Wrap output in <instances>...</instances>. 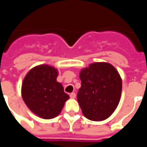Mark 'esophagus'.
Listing matches in <instances>:
<instances>
[{
    "mask_svg": "<svg viewBox=\"0 0 147 147\" xmlns=\"http://www.w3.org/2000/svg\"><path fill=\"white\" fill-rule=\"evenodd\" d=\"M70 98H76V93H71V94H70Z\"/></svg>",
    "mask_w": 147,
    "mask_h": 147,
    "instance_id": "1",
    "label": "esophagus"
}]
</instances>
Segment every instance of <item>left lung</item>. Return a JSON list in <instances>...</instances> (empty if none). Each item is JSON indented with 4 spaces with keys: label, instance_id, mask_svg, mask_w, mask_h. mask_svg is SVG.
Listing matches in <instances>:
<instances>
[{
    "label": "left lung",
    "instance_id": "1",
    "mask_svg": "<svg viewBox=\"0 0 147 147\" xmlns=\"http://www.w3.org/2000/svg\"><path fill=\"white\" fill-rule=\"evenodd\" d=\"M81 87L77 100L84 117L102 121L110 117L120 102L122 80L109 63L95 62L80 72Z\"/></svg>",
    "mask_w": 147,
    "mask_h": 147
}]
</instances>
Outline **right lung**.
Listing matches in <instances>:
<instances>
[{
  "label": "right lung",
  "mask_w": 147,
  "mask_h": 147,
  "mask_svg": "<svg viewBox=\"0 0 147 147\" xmlns=\"http://www.w3.org/2000/svg\"><path fill=\"white\" fill-rule=\"evenodd\" d=\"M58 71L49 64L32 67L25 76L21 94L32 113L42 119H53L61 113L69 96L57 81Z\"/></svg>",
  "instance_id": "add662e5"
}]
</instances>
